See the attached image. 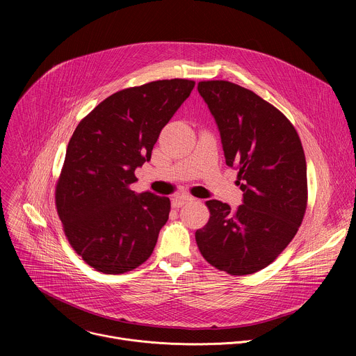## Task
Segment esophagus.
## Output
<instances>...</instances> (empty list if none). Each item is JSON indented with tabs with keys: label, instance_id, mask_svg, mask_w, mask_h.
Segmentation results:
<instances>
[{
	"label": "esophagus",
	"instance_id": "esophagus-1",
	"mask_svg": "<svg viewBox=\"0 0 356 356\" xmlns=\"http://www.w3.org/2000/svg\"><path fill=\"white\" fill-rule=\"evenodd\" d=\"M194 198L191 197V195H188V194H180V195H176L175 198H173V201H172V204H173V207L175 209H179V207H183L186 202H188V201H193Z\"/></svg>",
	"mask_w": 356,
	"mask_h": 356
}]
</instances>
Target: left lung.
<instances>
[{
    "mask_svg": "<svg viewBox=\"0 0 356 356\" xmlns=\"http://www.w3.org/2000/svg\"><path fill=\"white\" fill-rule=\"evenodd\" d=\"M197 90L213 114L225 162L243 191L234 211L210 200V220L195 231L204 259L234 276L270 265L294 238L307 209V166L291 122L253 91L224 80Z\"/></svg>",
    "mask_w": 356,
    "mask_h": 356,
    "instance_id": "obj_1",
    "label": "left lung"
}]
</instances>
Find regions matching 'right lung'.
I'll return each mask as SVG.
<instances>
[{
    "label": "right lung",
    "instance_id": "1",
    "mask_svg": "<svg viewBox=\"0 0 356 356\" xmlns=\"http://www.w3.org/2000/svg\"><path fill=\"white\" fill-rule=\"evenodd\" d=\"M194 84L172 79L117 91L73 132L56 207L70 245L95 270L125 273L154 252L170 200L150 191L136 194L129 186Z\"/></svg>",
    "mask_w": 356,
    "mask_h": 356
}]
</instances>
